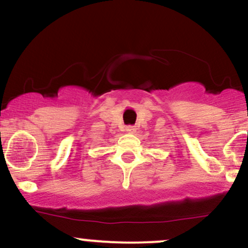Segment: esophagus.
I'll list each match as a JSON object with an SVG mask.
<instances>
[{"instance_id":"esophagus-1","label":"esophagus","mask_w":248,"mask_h":248,"mask_svg":"<svg viewBox=\"0 0 248 248\" xmlns=\"http://www.w3.org/2000/svg\"><path fill=\"white\" fill-rule=\"evenodd\" d=\"M126 132L128 133H135L136 132V128L134 126H127L126 127Z\"/></svg>"}]
</instances>
